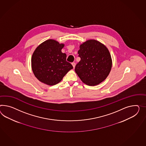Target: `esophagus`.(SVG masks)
<instances>
[{
	"instance_id": "1",
	"label": "esophagus",
	"mask_w": 146,
	"mask_h": 146,
	"mask_svg": "<svg viewBox=\"0 0 146 146\" xmlns=\"http://www.w3.org/2000/svg\"><path fill=\"white\" fill-rule=\"evenodd\" d=\"M72 66H73V67H74V68L75 67V66H76V63L75 62H72Z\"/></svg>"
}]
</instances>
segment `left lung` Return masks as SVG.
<instances>
[{
    "label": "left lung",
    "mask_w": 146,
    "mask_h": 146,
    "mask_svg": "<svg viewBox=\"0 0 146 146\" xmlns=\"http://www.w3.org/2000/svg\"><path fill=\"white\" fill-rule=\"evenodd\" d=\"M79 48L80 61L75 67V72L86 85H98L107 78L112 68V61L108 49L95 40L86 41Z\"/></svg>",
    "instance_id": "1"
}]
</instances>
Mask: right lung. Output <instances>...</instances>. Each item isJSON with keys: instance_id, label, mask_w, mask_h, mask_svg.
<instances>
[{"instance_id": "obj_1", "label": "right lung", "mask_w": 146, "mask_h": 146, "mask_svg": "<svg viewBox=\"0 0 146 146\" xmlns=\"http://www.w3.org/2000/svg\"><path fill=\"white\" fill-rule=\"evenodd\" d=\"M64 45L49 39L35 50L31 59L32 69L41 82L50 86L56 85L73 68L66 61V54L61 52Z\"/></svg>"}]
</instances>
